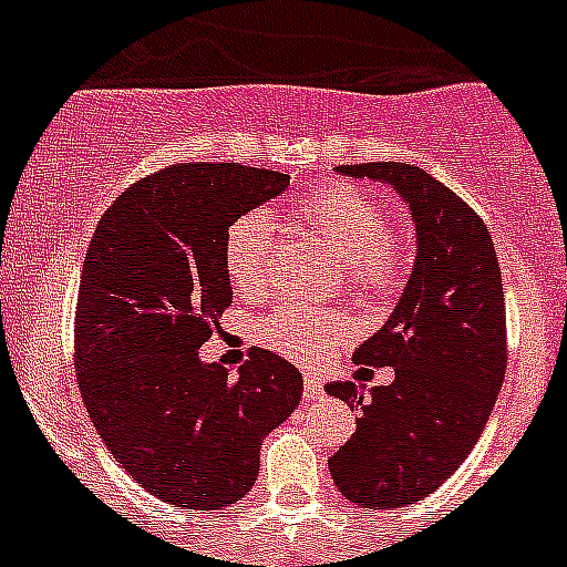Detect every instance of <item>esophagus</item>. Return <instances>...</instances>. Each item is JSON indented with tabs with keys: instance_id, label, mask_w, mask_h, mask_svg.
<instances>
[{
	"instance_id": "34e87169",
	"label": "esophagus",
	"mask_w": 567,
	"mask_h": 567,
	"mask_svg": "<svg viewBox=\"0 0 567 567\" xmlns=\"http://www.w3.org/2000/svg\"><path fill=\"white\" fill-rule=\"evenodd\" d=\"M303 398L307 400L323 398V383H320V378H312V374H307V378H303Z\"/></svg>"
}]
</instances>
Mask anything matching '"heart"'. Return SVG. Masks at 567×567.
<instances>
[{
    "label": "heart",
    "instance_id": "b5f03b06",
    "mask_svg": "<svg viewBox=\"0 0 567 567\" xmlns=\"http://www.w3.org/2000/svg\"><path fill=\"white\" fill-rule=\"evenodd\" d=\"M295 215L332 249L334 258L343 260L346 284L354 292L380 295L403 275L398 235L385 227L383 209L363 189L327 184L309 193L295 207ZM272 252L275 238L267 215H240L224 238V269L235 292L255 298L267 289ZM258 334L269 349L298 363H320L349 334V323L340 315L284 303L260 320Z\"/></svg>",
    "mask_w": 567,
    "mask_h": 567
}]
</instances>
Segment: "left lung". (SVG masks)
I'll return each mask as SVG.
<instances>
[{
	"label": "left lung",
	"instance_id": "left-lung-1",
	"mask_svg": "<svg viewBox=\"0 0 567 567\" xmlns=\"http://www.w3.org/2000/svg\"><path fill=\"white\" fill-rule=\"evenodd\" d=\"M338 173L389 184L417 235L398 307L352 354L354 363L392 365L394 380L365 400L352 380L327 385L360 409L354 434L329 460L334 485L360 508L392 511L440 488L488 423L508 360L503 278L483 218L425 169L372 162Z\"/></svg>",
	"mask_w": 567,
	"mask_h": 567
}]
</instances>
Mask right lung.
I'll list each match as a JSON object with an SVG mask.
<instances>
[{
	"mask_svg": "<svg viewBox=\"0 0 567 567\" xmlns=\"http://www.w3.org/2000/svg\"><path fill=\"white\" fill-rule=\"evenodd\" d=\"M289 187L244 164H175L102 215L76 303V378L122 468L178 508L218 511L255 485L264 437L303 394L289 360L249 349L233 374L204 363L233 284L224 238L240 215Z\"/></svg>",
	"mask_w": 567,
	"mask_h": 567,
	"instance_id": "right-lung-1",
	"label": "right lung"
}]
</instances>
